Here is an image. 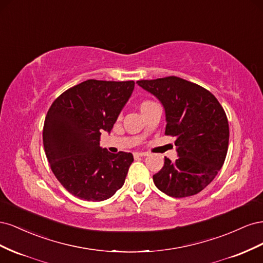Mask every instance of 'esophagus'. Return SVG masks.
Here are the masks:
<instances>
[{
  "label": "esophagus",
  "instance_id": "esophagus-1",
  "mask_svg": "<svg viewBox=\"0 0 263 263\" xmlns=\"http://www.w3.org/2000/svg\"><path fill=\"white\" fill-rule=\"evenodd\" d=\"M133 155H134V157H135V158H139V157H145V156H147L148 154H146V153H141V151H135V153H134Z\"/></svg>",
  "mask_w": 263,
  "mask_h": 263
}]
</instances>
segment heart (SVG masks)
<instances>
[{"label": "heart", "mask_w": 263, "mask_h": 263, "mask_svg": "<svg viewBox=\"0 0 263 263\" xmlns=\"http://www.w3.org/2000/svg\"><path fill=\"white\" fill-rule=\"evenodd\" d=\"M155 105H158V104H157V103H155L154 101H151V100H144V101H141L140 104H139L140 112H141V113H145L146 110H148L149 108H151V107L155 106Z\"/></svg>", "instance_id": "obj_1"}]
</instances>
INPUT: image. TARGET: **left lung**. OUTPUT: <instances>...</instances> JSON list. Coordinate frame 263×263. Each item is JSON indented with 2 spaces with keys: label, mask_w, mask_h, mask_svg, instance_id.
<instances>
[{
  "label": "left lung",
  "mask_w": 263,
  "mask_h": 263,
  "mask_svg": "<svg viewBox=\"0 0 263 263\" xmlns=\"http://www.w3.org/2000/svg\"><path fill=\"white\" fill-rule=\"evenodd\" d=\"M165 110V135L177 138L179 158H164L154 176L156 186L172 197L195 195L208 186L224 164L229 126L217 99L201 85L178 77L137 81Z\"/></svg>",
  "instance_id": "obj_1"
}]
</instances>
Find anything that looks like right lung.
I'll return each mask as SVG.
<instances>
[{"instance_id": "right-lung-1", "label": "right lung", "mask_w": 263, "mask_h": 263, "mask_svg": "<svg viewBox=\"0 0 263 263\" xmlns=\"http://www.w3.org/2000/svg\"><path fill=\"white\" fill-rule=\"evenodd\" d=\"M134 81L86 80L53 101L45 118L43 141L54 177L69 193L89 202L109 198L124 184L130 153L100 147L134 90Z\"/></svg>"}]
</instances>
